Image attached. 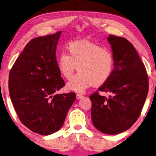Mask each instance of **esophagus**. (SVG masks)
<instances>
[{
	"label": "esophagus",
	"instance_id": "34e87169",
	"mask_svg": "<svg viewBox=\"0 0 156 156\" xmlns=\"http://www.w3.org/2000/svg\"><path fill=\"white\" fill-rule=\"evenodd\" d=\"M83 98V95H81V94H80V93H77L76 94V98H77L78 99H82Z\"/></svg>",
	"mask_w": 156,
	"mask_h": 156
}]
</instances>
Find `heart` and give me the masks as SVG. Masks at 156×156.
<instances>
[{"instance_id": "1", "label": "heart", "mask_w": 156, "mask_h": 156, "mask_svg": "<svg viewBox=\"0 0 156 156\" xmlns=\"http://www.w3.org/2000/svg\"><path fill=\"white\" fill-rule=\"evenodd\" d=\"M67 52H62L58 57L59 72L66 80H70L76 68L79 71L68 83V90L83 93L92 86L101 85L111 76L114 57L109 48L87 41H79L69 43Z\"/></svg>"}]
</instances>
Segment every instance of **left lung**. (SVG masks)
<instances>
[{
  "mask_svg": "<svg viewBox=\"0 0 156 156\" xmlns=\"http://www.w3.org/2000/svg\"><path fill=\"white\" fill-rule=\"evenodd\" d=\"M114 57L111 76L90 95L91 118L99 131L118 134L133 126L138 119L149 91L146 68L131 42L109 35ZM99 91L111 93L108 98Z\"/></svg>",
  "mask_w": 156,
  "mask_h": 156,
  "instance_id": "1",
  "label": "left lung"
}]
</instances>
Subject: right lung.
I'll return each mask as SVG.
<instances>
[{"instance_id": "1", "label": "right lung", "mask_w": 156, "mask_h": 156, "mask_svg": "<svg viewBox=\"0 0 156 156\" xmlns=\"http://www.w3.org/2000/svg\"><path fill=\"white\" fill-rule=\"evenodd\" d=\"M61 32L32 39L14 63L9 92L17 116L27 128L42 136L58 131L76 94H55L65 86L56 58Z\"/></svg>"}]
</instances>
